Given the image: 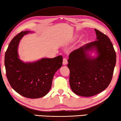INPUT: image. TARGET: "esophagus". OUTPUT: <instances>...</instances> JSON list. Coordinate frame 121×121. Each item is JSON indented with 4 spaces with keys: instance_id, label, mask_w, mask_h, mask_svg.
I'll return each instance as SVG.
<instances>
[{
    "instance_id": "1",
    "label": "esophagus",
    "mask_w": 121,
    "mask_h": 121,
    "mask_svg": "<svg viewBox=\"0 0 121 121\" xmlns=\"http://www.w3.org/2000/svg\"><path fill=\"white\" fill-rule=\"evenodd\" d=\"M63 65H66L67 64V60L66 58H63Z\"/></svg>"
}]
</instances>
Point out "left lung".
<instances>
[{"mask_svg": "<svg viewBox=\"0 0 121 121\" xmlns=\"http://www.w3.org/2000/svg\"><path fill=\"white\" fill-rule=\"evenodd\" d=\"M95 31L96 40L74 50L68 60L70 88L79 96L99 94L108 87L112 79L117 60L115 51L108 36L96 29ZM93 49L98 54L95 58L87 53Z\"/></svg>", "mask_w": 121, "mask_h": 121, "instance_id": "obj_1", "label": "left lung"}]
</instances>
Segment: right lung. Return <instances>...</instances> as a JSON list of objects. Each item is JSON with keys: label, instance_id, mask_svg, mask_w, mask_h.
I'll list each match as a JSON object with an SVG mask.
<instances>
[{"label": "right lung", "instance_id": "1", "mask_svg": "<svg viewBox=\"0 0 121 121\" xmlns=\"http://www.w3.org/2000/svg\"><path fill=\"white\" fill-rule=\"evenodd\" d=\"M29 33L31 32L22 31L11 40L6 52L4 65L11 87L25 97L38 99L45 96L51 90L54 75L62 66L63 57L24 63L19 58L18 46L24 35Z\"/></svg>", "mask_w": 121, "mask_h": 121}]
</instances>
